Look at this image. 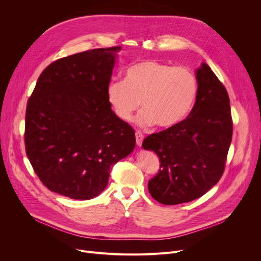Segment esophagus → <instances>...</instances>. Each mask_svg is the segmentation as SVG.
I'll return each instance as SVG.
<instances>
[{
    "label": "esophagus",
    "instance_id": "esophagus-1",
    "mask_svg": "<svg viewBox=\"0 0 261 261\" xmlns=\"http://www.w3.org/2000/svg\"><path fill=\"white\" fill-rule=\"evenodd\" d=\"M135 139H136V145L142 146L143 141H144V134L140 131H136L135 132Z\"/></svg>",
    "mask_w": 261,
    "mask_h": 261
}]
</instances>
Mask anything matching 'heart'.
Wrapping results in <instances>:
<instances>
[{"label":"heart","instance_id":"obj_1","mask_svg":"<svg viewBox=\"0 0 261 261\" xmlns=\"http://www.w3.org/2000/svg\"><path fill=\"white\" fill-rule=\"evenodd\" d=\"M198 80L189 68L172 66L156 60H145L127 68L125 80L110 82L107 97L115 115L132 119L141 101L145 108L138 116L142 127L154 123L163 129L179 125L197 99Z\"/></svg>","mask_w":261,"mask_h":261}]
</instances>
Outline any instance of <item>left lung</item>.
I'll return each mask as SVG.
<instances>
[{
  "mask_svg": "<svg viewBox=\"0 0 261 261\" xmlns=\"http://www.w3.org/2000/svg\"><path fill=\"white\" fill-rule=\"evenodd\" d=\"M198 95L188 117L175 127L148 135L143 148L160 159L150 195L165 205L190 202L218 183L225 168L232 135L229 97L206 63L196 73Z\"/></svg>",
  "mask_w": 261,
  "mask_h": 261,
  "instance_id": "8db88e82",
  "label": "left lung"
}]
</instances>
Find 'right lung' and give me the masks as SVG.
Instances as JSON below:
<instances>
[{"label": "right lung", "instance_id": "right-lung-1", "mask_svg": "<svg viewBox=\"0 0 261 261\" xmlns=\"http://www.w3.org/2000/svg\"><path fill=\"white\" fill-rule=\"evenodd\" d=\"M120 46L94 48L50 63L27 101V158L49 190L77 200L98 196L110 169L130 154L135 132L107 97Z\"/></svg>", "mask_w": 261, "mask_h": 261}]
</instances>
